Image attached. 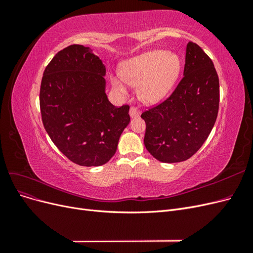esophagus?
Wrapping results in <instances>:
<instances>
[{"mask_svg": "<svg viewBox=\"0 0 253 253\" xmlns=\"http://www.w3.org/2000/svg\"><path fill=\"white\" fill-rule=\"evenodd\" d=\"M139 115H140V111L138 110V108H136V106H131V109H129V116L135 117V116H139Z\"/></svg>", "mask_w": 253, "mask_h": 253, "instance_id": "34e87169", "label": "esophagus"}]
</instances>
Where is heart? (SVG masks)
<instances>
[{
  "instance_id": "b5f03b06",
  "label": "heart",
  "mask_w": 253,
  "mask_h": 253,
  "mask_svg": "<svg viewBox=\"0 0 253 253\" xmlns=\"http://www.w3.org/2000/svg\"><path fill=\"white\" fill-rule=\"evenodd\" d=\"M180 59L167 50H152L128 60L121 67V78L112 77L114 89L126 93V83L138 86V97L147 104H155L170 93L178 78Z\"/></svg>"
}]
</instances>
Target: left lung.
<instances>
[{
	"instance_id": "left-lung-1",
	"label": "left lung",
	"mask_w": 253,
	"mask_h": 253,
	"mask_svg": "<svg viewBox=\"0 0 253 253\" xmlns=\"http://www.w3.org/2000/svg\"><path fill=\"white\" fill-rule=\"evenodd\" d=\"M218 76L212 60L196 43L186 49L183 77L165 101L141 114L144 145L162 163L185 162L201 149L215 124Z\"/></svg>"
}]
</instances>
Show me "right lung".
I'll use <instances>...</instances> for the list:
<instances>
[{
  "instance_id": "obj_1",
  "label": "right lung",
  "mask_w": 253,
  "mask_h": 253,
  "mask_svg": "<svg viewBox=\"0 0 253 253\" xmlns=\"http://www.w3.org/2000/svg\"><path fill=\"white\" fill-rule=\"evenodd\" d=\"M105 66L89 47L60 50L43 73L40 109L56 147L83 167L106 164L129 124V106L113 105L105 94Z\"/></svg>"
}]
</instances>
